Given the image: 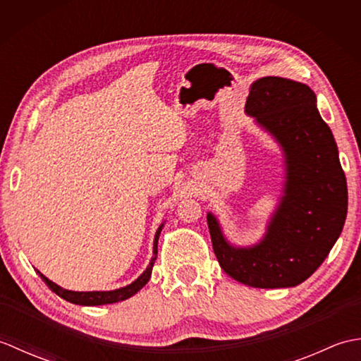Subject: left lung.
Instances as JSON below:
<instances>
[{
	"label": "left lung",
	"instance_id": "left-lung-1",
	"mask_svg": "<svg viewBox=\"0 0 361 361\" xmlns=\"http://www.w3.org/2000/svg\"><path fill=\"white\" fill-rule=\"evenodd\" d=\"M245 110L286 152V195L264 240L250 248L231 247L208 214L212 248L224 271L245 286L295 287L317 271L341 234L348 214L346 175L307 85L262 78L251 85Z\"/></svg>",
	"mask_w": 361,
	"mask_h": 361
}]
</instances>
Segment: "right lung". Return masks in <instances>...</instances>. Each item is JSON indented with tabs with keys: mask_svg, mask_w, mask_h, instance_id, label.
<instances>
[{
	"mask_svg": "<svg viewBox=\"0 0 361 361\" xmlns=\"http://www.w3.org/2000/svg\"><path fill=\"white\" fill-rule=\"evenodd\" d=\"M161 228H163V225L158 228V231L155 234V242H153V257L150 260L149 267L145 268V271L140 276V278H137L135 282H132L127 287L111 290V291H71V290H65L62 287H59L57 283L49 281L40 271H37V273L40 274V278L44 281L46 286H48L54 291V293L59 295L60 298H63L68 302L79 304V305H102V304H113V302L124 301V299L137 293V291H140L145 286V283L149 282L150 274H152V268H153V264H155L157 255H158V237L161 233Z\"/></svg>",
	"mask_w": 361,
	"mask_h": 361,
	"instance_id": "1",
	"label": "right lung"
}]
</instances>
